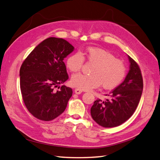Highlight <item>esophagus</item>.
Wrapping results in <instances>:
<instances>
[{"label": "esophagus", "mask_w": 160, "mask_h": 160, "mask_svg": "<svg viewBox=\"0 0 160 160\" xmlns=\"http://www.w3.org/2000/svg\"><path fill=\"white\" fill-rule=\"evenodd\" d=\"M82 92H83V91H82L81 89H78V88H77V89H75V93H76V94H77V95H79V94H81Z\"/></svg>", "instance_id": "obj_1"}]
</instances>
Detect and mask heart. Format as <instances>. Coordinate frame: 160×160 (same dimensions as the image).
<instances>
[{"label": "heart", "instance_id": "1", "mask_svg": "<svg viewBox=\"0 0 160 160\" xmlns=\"http://www.w3.org/2000/svg\"><path fill=\"white\" fill-rule=\"evenodd\" d=\"M84 58L94 66L91 69L90 75H72L71 83L75 88L88 91L101 84L104 89H113L121 83L126 74V67L122 60L98 47H89L82 52H76L69 55L66 61L67 69L71 72L80 71L84 64Z\"/></svg>", "mask_w": 160, "mask_h": 160}]
</instances>
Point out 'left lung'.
Segmentation results:
<instances>
[{"instance_id": "1", "label": "left lung", "mask_w": 160, "mask_h": 160, "mask_svg": "<svg viewBox=\"0 0 160 160\" xmlns=\"http://www.w3.org/2000/svg\"><path fill=\"white\" fill-rule=\"evenodd\" d=\"M129 71L125 80L103 101L98 99L91 108V117L103 128L119 126L136 109L143 91V78L138 63L128 55Z\"/></svg>"}]
</instances>
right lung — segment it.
<instances>
[{
    "instance_id": "obj_1",
    "label": "right lung",
    "mask_w": 160,
    "mask_h": 160,
    "mask_svg": "<svg viewBox=\"0 0 160 160\" xmlns=\"http://www.w3.org/2000/svg\"><path fill=\"white\" fill-rule=\"evenodd\" d=\"M74 50L63 38L49 37L34 49L20 69V87L28 111L42 121H51L65 110L72 89L62 85L69 79L63 60Z\"/></svg>"
}]
</instances>
